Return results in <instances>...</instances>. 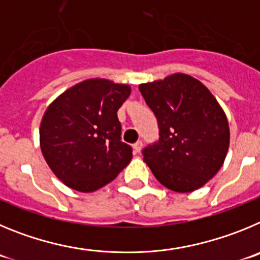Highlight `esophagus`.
Returning a JSON list of instances; mask_svg holds the SVG:
<instances>
[{
  "mask_svg": "<svg viewBox=\"0 0 260 260\" xmlns=\"http://www.w3.org/2000/svg\"><path fill=\"white\" fill-rule=\"evenodd\" d=\"M141 149H142V141H137L136 144H133V151H135V153H140Z\"/></svg>",
  "mask_w": 260,
  "mask_h": 260,
  "instance_id": "obj_1",
  "label": "esophagus"
}]
</instances>
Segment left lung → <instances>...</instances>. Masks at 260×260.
Listing matches in <instances>:
<instances>
[{"label":"left lung","mask_w":260,"mask_h":260,"mask_svg":"<svg viewBox=\"0 0 260 260\" xmlns=\"http://www.w3.org/2000/svg\"><path fill=\"white\" fill-rule=\"evenodd\" d=\"M155 114L159 141L146 147L144 162L170 190L189 193L217 174L228 153L229 124L216 98L193 76L181 72L140 84Z\"/></svg>","instance_id":"left-lung-1"}]
</instances>
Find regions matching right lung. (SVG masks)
<instances>
[{"label":"right lung","instance_id":"obj_1","mask_svg":"<svg viewBox=\"0 0 260 260\" xmlns=\"http://www.w3.org/2000/svg\"><path fill=\"white\" fill-rule=\"evenodd\" d=\"M131 86L86 79L58 95L40 124V147L53 174L69 188L90 193L113 181L132 159L120 141L119 107Z\"/></svg>","mask_w":260,"mask_h":260}]
</instances>
